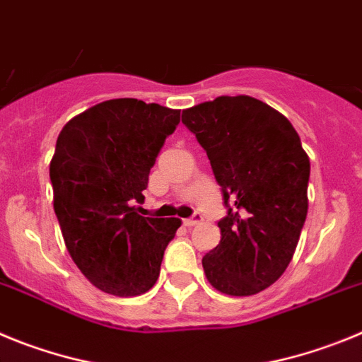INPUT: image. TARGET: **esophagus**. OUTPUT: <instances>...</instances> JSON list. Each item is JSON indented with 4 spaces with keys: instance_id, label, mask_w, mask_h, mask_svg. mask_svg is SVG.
I'll return each mask as SVG.
<instances>
[{
    "instance_id": "1",
    "label": "esophagus",
    "mask_w": 362,
    "mask_h": 362,
    "mask_svg": "<svg viewBox=\"0 0 362 362\" xmlns=\"http://www.w3.org/2000/svg\"><path fill=\"white\" fill-rule=\"evenodd\" d=\"M200 221H202V214L200 213H194L191 218H185L184 226L185 227H193V226H197V223H200Z\"/></svg>"
}]
</instances>
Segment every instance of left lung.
<instances>
[{"label": "left lung", "instance_id": "1", "mask_svg": "<svg viewBox=\"0 0 362 362\" xmlns=\"http://www.w3.org/2000/svg\"><path fill=\"white\" fill-rule=\"evenodd\" d=\"M205 149L227 214L202 258L216 291L252 296L291 263L308 211L310 160L286 117L249 95L216 97L182 112Z\"/></svg>", "mask_w": 362, "mask_h": 362}]
</instances>
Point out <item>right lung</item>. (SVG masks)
I'll list each match as a JSON object with an SVG mask.
<instances>
[{
	"label": "right lung",
	"instance_id": "1",
	"mask_svg": "<svg viewBox=\"0 0 362 362\" xmlns=\"http://www.w3.org/2000/svg\"><path fill=\"white\" fill-rule=\"evenodd\" d=\"M180 112L139 99H112L68 120L50 162L54 211L71 259L99 291L148 292L160 274L178 218L141 216V204Z\"/></svg>",
	"mask_w": 362,
	"mask_h": 362
}]
</instances>
